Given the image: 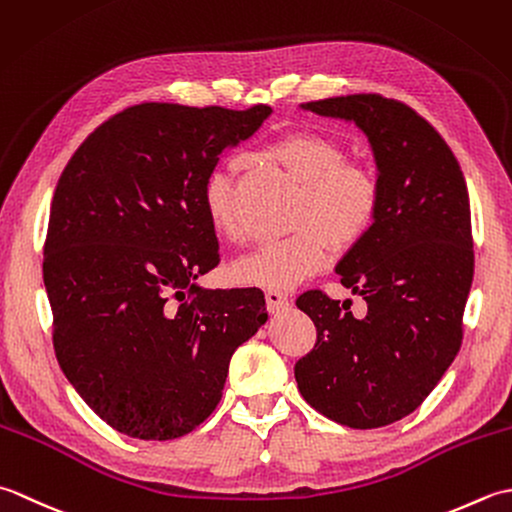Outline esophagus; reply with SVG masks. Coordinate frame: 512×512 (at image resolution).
I'll return each instance as SVG.
<instances>
[{
	"label": "esophagus",
	"instance_id": "esophagus-1",
	"mask_svg": "<svg viewBox=\"0 0 512 512\" xmlns=\"http://www.w3.org/2000/svg\"><path fill=\"white\" fill-rule=\"evenodd\" d=\"M265 302L271 314H280V311H285L289 307V298L283 294V291H276V289L267 291Z\"/></svg>",
	"mask_w": 512,
	"mask_h": 512
}]
</instances>
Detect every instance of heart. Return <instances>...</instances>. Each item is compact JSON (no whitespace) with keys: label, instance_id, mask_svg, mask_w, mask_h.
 I'll use <instances>...</instances> for the list:
<instances>
[{"label":"heart","instance_id":"b5f03b06","mask_svg":"<svg viewBox=\"0 0 512 512\" xmlns=\"http://www.w3.org/2000/svg\"><path fill=\"white\" fill-rule=\"evenodd\" d=\"M265 154L302 185L294 212L296 232L236 258L229 274L247 287L291 289L325 265L329 243L344 252L369 234L380 210V179L367 163L342 161L340 141L318 130L289 132ZM232 192V170L214 168L207 174L203 210L223 238L238 234Z\"/></svg>","mask_w":512,"mask_h":512}]
</instances>
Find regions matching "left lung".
Wrapping results in <instances>:
<instances>
[{"mask_svg": "<svg viewBox=\"0 0 512 512\" xmlns=\"http://www.w3.org/2000/svg\"><path fill=\"white\" fill-rule=\"evenodd\" d=\"M300 110L358 125L382 198L369 234L336 265L340 283L367 302V316L305 291L296 305L314 320L318 340L296 362V382L329 420L378 429L413 413L460 351L475 267L466 181L433 125L400 101L347 95Z\"/></svg>", "mask_w": 512, "mask_h": 512, "instance_id": "8db88e82", "label": "left lung"}]
</instances>
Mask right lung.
I'll return each instance as SVG.
<instances>
[{
    "instance_id": "right-lung-1",
    "label": "right lung",
    "mask_w": 512,
    "mask_h": 512,
    "mask_svg": "<svg viewBox=\"0 0 512 512\" xmlns=\"http://www.w3.org/2000/svg\"><path fill=\"white\" fill-rule=\"evenodd\" d=\"M269 114L141 103L101 123L61 174L44 247L52 342L83 402L123 435L196 429L267 322L263 291L198 276L218 265L203 183Z\"/></svg>"
}]
</instances>
